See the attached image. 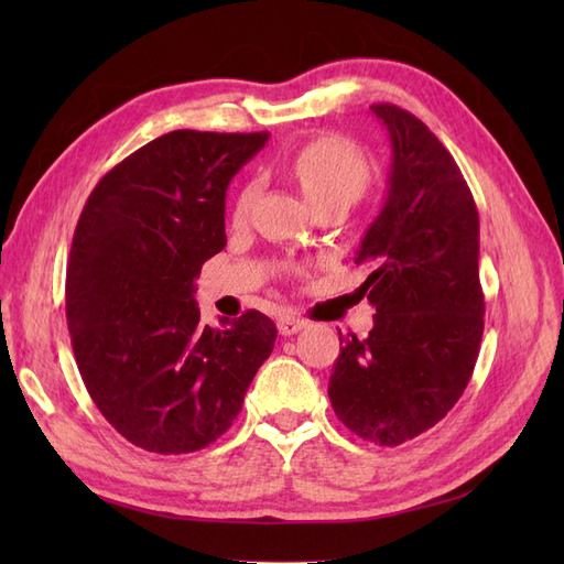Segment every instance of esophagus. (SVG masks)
<instances>
[{"label":"esophagus","mask_w":564,"mask_h":564,"mask_svg":"<svg viewBox=\"0 0 564 564\" xmlns=\"http://www.w3.org/2000/svg\"><path fill=\"white\" fill-rule=\"evenodd\" d=\"M305 327H308V324H305V322L299 319V317H292V315H284V317H280V322H278V329H280L282 336L299 334V332L305 329Z\"/></svg>","instance_id":"obj_1"}]
</instances>
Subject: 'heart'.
<instances>
[{"mask_svg":"<svg viewBox=\"0 0 564 564\" xmlns=\"http://www.w3.org/2000/svg\"><path fill=\"white\" fill-rule=\"evenodd\" d=\"M289 169H292V176L296 178L301 193L313 207L336 197L355 202L369 183V166L360 150L344 139H334V135L303 145ZM253 195L256 183H247L235 202L237 218L247 214Z\"/></svg>","mask_w":564,"mask_h":564,"instance_id":"heart-1","label":"heart"}]
</instances>
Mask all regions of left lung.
Returning a JSON list of instances; mask_svg holds the SVG:
<instances>
[{
  "mask_svg": "<svg viewBox=\"0 0 564 564\" xmlns=\"http://www.w3.org/2000/svg\"><path fill=\"white\" fill-rule=\"evenodd\" d=\"M390 139L388 195L355 263L371 272L367 338L338 332L329 400L338 421L381 447L445 419L464 395L485 329L480 218L449 150L419 117L371 106Z\"/></svg>",
  "mask_w": 564,
  "mask_h": 564,
  "instance_id": "8db88e82",
  "label": "left lung"
}]
</instances>
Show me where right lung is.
Wrapping results in <instances>:
<instances>
[{
    "label": "right lung",
    "instance_id": "obj_1",
    "mask_svg": "<svg viewBox=\"0 0 564 564\" xmlns=\"http://www.w3.org/2000/svg\"><path fill=\"white\" fill-rule=\"evenodd\" d=\"M268 141L169 131L98 181L65 280L75 360L91 400L131 445L187 454L237 419L278 338L259 311L199 324L195 278L226 247V191Z\"/></svg>",
    "mask_w": 564,
    "mask_h": 564
}]
</instances>
